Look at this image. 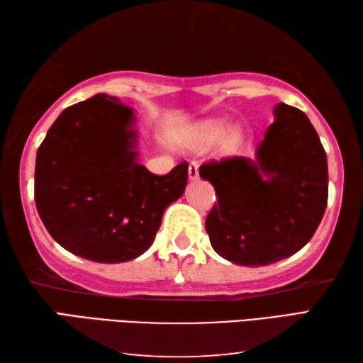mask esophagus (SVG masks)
Wrapping results in <instances>:
<instances>
[{
  "instance_id": "obj_1",
  "label": "esophagus",
  "mask_w": 363,
  "mask_h": 363,
  "mask_svg": "<svg viewBox=\"0 0 363 363\" xmlns=\"http://www.w3.org/2000/svg\"><path fill=\"white\" fill-rule=\"evenodd\" d=\"M188 177H189L191 182H196L199 179V164H197V162H194V161L189 162Z\"/></svg>"
}]
</instances>
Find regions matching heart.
I'll use <instances>...</instances> for the list:
<instances>
[{
  "instance_id": "obj_1",
  "label": "heart",
  "mask_w": 363,
  "mask_h": 363,
  "mask_svg": "<svg viewBox=\"0 0 363 363\" xmlns=\"http://www.w3.org/2000/svg\"><path fill=\"white\" fill-rule=\"evenodd\" d=\"M223 138L227 147H236L241 143V130L238 127H227L223 119H206L197 122L189 131L182 136V143L191 149H203Z\"/></svg>"
}]
</instances>
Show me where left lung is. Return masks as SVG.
<instances>
[{"mask_svg": "<svg viewBox=\"0 0 363 363\" xmlns=\"http://www.w3.org/2000/svg\"><path fill=\"white\" fill-rule=\"evenodd\" d=\"M216 191L205 220L213 249L241 266H266L298 252L328 205V157L308 117L279 103L255 160L233 157L202 164Z\"/></svg>", "mask_w": 363, "mask_h": 363, "instance_id": "obj_1", "label": "left lung"}]
</instances>
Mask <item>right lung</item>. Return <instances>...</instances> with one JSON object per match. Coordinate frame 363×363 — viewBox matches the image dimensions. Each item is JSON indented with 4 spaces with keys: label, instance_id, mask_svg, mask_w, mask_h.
Instances as JSON below:
<instances>
[{
    "label": "right lung",
    "instance_id": "add662e5",
    "mask_svg": "<svg viewBox=\"0 0 363 363\" xmlns=\"http://www.w3.org/2000/svg\"><path fill=\"white\" fill-rule=\"evenodd\" d=\"M136 114L97 94L64 109L37 150L34 199L43 225L86 260L123 263L149 249L186 188L188 164L153 175L139 164Z\"/></svg>",
    "mask_w": 363,
    "mask_h": 363
}]
</instances>
